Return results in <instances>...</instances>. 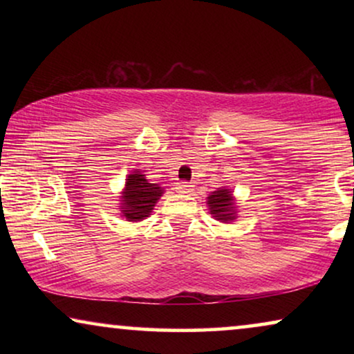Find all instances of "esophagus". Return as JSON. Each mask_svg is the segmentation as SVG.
Instances as JSON below:
<instances>
[{
	"label": "esophagus",
	"mask_w": 354,
	"mask_h": 354,
	"mask_svg": "<svg viewBox=\"0 0 354 354\" xmlns=\"http://www.w3.org/2000/svg\"><path fill=\"white\" fill-rule=\"evenodd\" d=\"M176 190L178 193H185V195H188V193L193 192V185H190V183H187V182H180L176 185Z\"/></svg>",
	"instance_id": "1"
}]
</instances>
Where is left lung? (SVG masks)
I'll list each match as a JSON object with an SVG mask.
<instances>
[{
  "mask_svg": "<svg viewBox=\"0 0 354 354\" xmlns=\"http://www.w3.org/2000/svg\"><path fill=\"white\" fill-rule=\"evenodd\" d=\"M209 214L216 221L230 224L239 217V209H236V200L234 192L229 187H219L216 192H212L206 200Z\"/></svg>",
  "mask_w": 354,
  "mask_h": 354,
  "instance_id": "1",
  "label": "left lung"
}]
</instances>
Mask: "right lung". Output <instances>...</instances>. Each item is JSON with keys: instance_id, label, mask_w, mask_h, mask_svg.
<instances>
[{"instance_id": "right-lung-1", "label": "right lung", "mask_w": 354, "mask_h": 354, "mask_svg": "<svg viewBox=\"0 0 354 354\" xmlns=\"http://www.w3.org/2000/svg\"><path fill=\"white\" fill-rule=\"evenodd\" d=\"M162 195L164 187L159 183H151L140 169H135L125 178V185L120 192V217L129 222L147 219L151 216L154 206Z\"/></svg>"}]
</instances>
